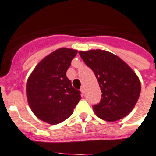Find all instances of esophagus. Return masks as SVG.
<instances>
[{"mask_svg": "<svg viewBox=\"0 0 156 156\" xmlns=\"http://www.w3.org/2000/svg\"><path fill=\"white\" fill-rule=\"evenodd\" d=\"M80 90H81V92H82V94H84V93H85V87H83V86H82V87H81Z\"/></svg>", "mask_w": 156, "mask_h": 156, "instance_id": "esophagus-1", "label": "esophagus"}]
</instances>
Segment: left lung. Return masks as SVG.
I'll return each instance as SVG.
<instances>
[{"mask_svg":"<svg viewBox=\"0 0 156 156\" xmlns=\"http://www.w3.org/2000/svg\"><path fill=\"white\" fill-rule=\"evenodd\" d=\"M79 54L95 74L102 93L99 103L93 106L96 115L107 122L128 115L141 92L135 72L119 57L106 50L90 49Z\"/></svg>","mask_w":156,"mask_h":156,"instance_id":"left-lung-1","label":"left lung"}]
</instances>
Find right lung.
I'll list each match as a JSON object with an SVG mask.
<instances>
[{
    "label": "right lung",
    "mask_w": 156,
    "mask_h": 156,
    "mask_svg": "<svg viewBox=\"0 0 156 156\" xmlns=\"http://www.w3.org/2000/svg\"><path fill=\"white\" fill-rule=\"evenodd\" d=\"M78 50L60 48L36 66L26 82V96L33 113L51 125L65 121L81 99L66 71Z\"/></svg>",
    "instance_id": "add662e5"
}]
</instances>
